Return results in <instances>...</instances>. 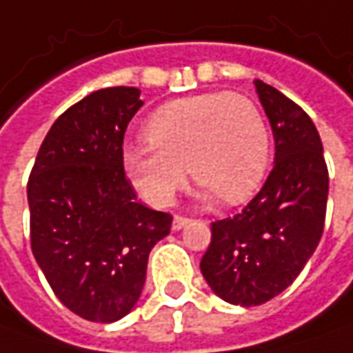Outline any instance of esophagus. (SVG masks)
Returning <instances> with one entry per match:
<instances>
[{
    "mask_svg": "<svg viewBox=\"0 0 353 353\" xmlns=\"http://www.w3.org/2000/svg\"><path fill=\"white\" fill-rule=\"evenodd\" d=\"M189 221H191V219H188V216L176 214V216H174V223H172V228H174V230H179V228H183V226L188 225Z\"/></svg>",
    "mask_w": 353,
    "mask_h": 353,
    "instance_id": "esophagus-1",
    "label": "esophagus"
}]
</instances>
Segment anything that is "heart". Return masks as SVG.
<instances>
[{"label":"heart","mask_w":353,"mask_h":353,"mask_svg":"<svg viewBox=\"0 0 353 353\" xmlns=\"http://www.w3.org/2000/svg\"><path fill=\"white\" fill-rule=\"evenodd\" d=\"M123 164L142 199L165 207L191 177L226 203L260 188L270 165V130L260 107L242 93L209 92L158 107Z\"/></svg>","instance_id":"heart-1"}]
</instances>
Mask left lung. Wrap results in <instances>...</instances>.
Here are the masks:
<instances>
[{
  "label": "left lung",
  "mask_w": 353,
  "mask_h": 353,
  "mask_svg": "<svg viewBox=\"0 0 353 353\" xmlns=\"http://www.w3.org/2000/svg\"><path fill=\"white\" fill-rule=\"evenodd\" d=\"M275 139V164L260 193L234 216L211 223L201 274L226 303L261 305L295 281L321 242L328 168L310 117L256 79Z\"/></svg>",
  "instance_id": "obj_1"
}]
</instances>
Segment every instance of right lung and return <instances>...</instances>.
Instances as JSON below:
<instances>
[{
  "instance_id": "obj_1",
  "label": "right lung",
  "mask_w": 353,
  "mask_h": 353,
  "mask_svg": "<svg viewBox=\"0 0 353 353\" xmlns=\"http://www.w3.org/2000/svg\"><path fill=\"white\" fill-rule=\"evenodd\" d=\"M142 107L137 88H105L74 103L41 144L27 183L31 248L62 305L92 322L130 312L172 214L137 201L123 140Z\"/></svg>"
}]
</instances>
